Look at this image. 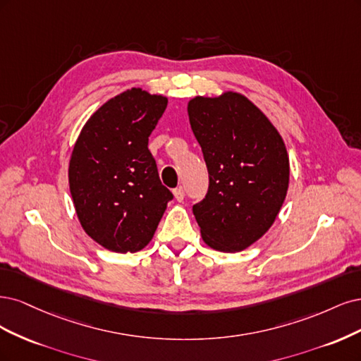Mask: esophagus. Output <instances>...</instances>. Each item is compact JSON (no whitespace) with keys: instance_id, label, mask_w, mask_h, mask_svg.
<instances>
[{"instance_id":"34e87169","label":"esophagus","mask_w":361,"mask_h":361,"mask_svg":"<svg viewBox=\"0 0 361 361\" xmlns=\"http://www.w3.org/2000/svg\"><path fill=\"white\" fill-rule=\"evenodd\" d=\"M184 188H181V185H180V188H177V189H173V196H176V200L178 201V202H181L183 200H184Z\"/></svg>"}]
</instances>
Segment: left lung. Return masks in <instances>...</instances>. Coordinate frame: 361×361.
<instances>
[{
	"mask_svg": "<svg viewBox=\"0 0 361 361\" xmlns=\"http://www.w3.org/2000/svg\"><path fill=\"white\" fill-rule=\"evenodd\" d=\"M188 111L208 171V190L193 205L195 219L208 246L240 252L269 231L285 201V144L269 118L238 92L195 97Z\"/></svg>",
	"mask_w": 361,
	"mask_h": 361,
	"instance_id": "8db88e82",
	"label": "left lung"
}]
</instances>
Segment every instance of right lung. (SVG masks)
<instances>
[{"mask_svg": "<svg viewBox=\"0 0 361 361\" xmlns=\"http://www.w3.org/2000/svg\"><path fill=\"white\" fill-rule=\"evenodd\" d=\"M166 104L164 96L127 90L92 114L75 144L68 184L76 214L104 249H144L173 197L148 149Z\"/></svg>", "mask_w": 361, "mask_h": 361, "instance_id": "1", "label": "right lung"}]
</instances>
